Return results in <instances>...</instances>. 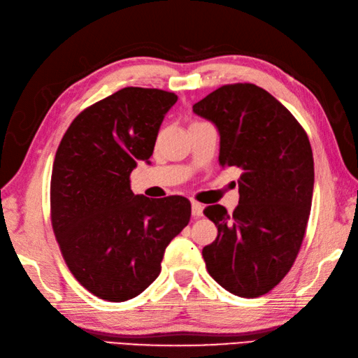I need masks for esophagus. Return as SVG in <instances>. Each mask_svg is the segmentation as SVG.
<instances>
[{"label": "esophagus", "instance_id": "obj_1", "mask_svg": "<svg viewBox=\"0 0 358 358\" xmlns=\"http://www.w3.org/2000/svg\"><path fill=\"white\" fill-rule=\"evenodd\" d=\"M192 213H193V217H196V218L202 217V206L198 201H192Z\"/></svg>", "mask_w": 358, "mask_h": 358}]
</instances>
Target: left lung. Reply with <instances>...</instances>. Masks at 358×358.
<instances>
[{
  "label": "left lung",
  "mask_w": 358,
  "mask_h": 358,
  "mask_svg": "<svg viewBox=\"0 0 358 358\" xmlns=\"http://www.w3.org/2000/svg\"><path fill=\"white\" fill-rule=\"evenodd\" d=\"M217 126L220 165L240 168L232 215L204 208L218 237L202 249L208 274L232 294L259 298L298 257L313 196V152L285 106L254 84H229L193 106Z\"/></svg>",
  "instance_id": "left-lung-1"
}]
</instances>
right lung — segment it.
Masks as SVG:
<instances>
[{"instance_id": "obj_1", "label": "right lung", "mask_w": 358, "mask_h": 358, "mask_svg": "<svg viewBox=\"0 0 358 358\" xmlns=\"http://www.w3.org/2000/svg\"><path fill=\"white\" fill-rule=\"evenodd\" d=\"M176 101L171 92L126 87L80 112L57 148L52 231L71 274L99 299L123 302L145 292L190 221L187 198L134 194L129 179L140 160L150 164Z\"/></svg>"}]
</instances>
